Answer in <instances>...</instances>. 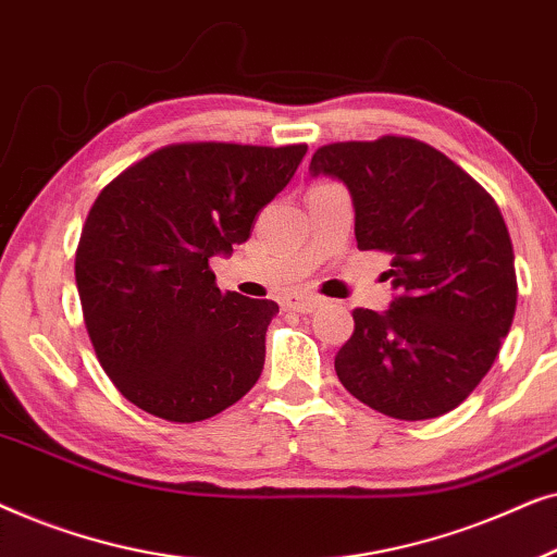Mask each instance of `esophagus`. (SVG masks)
<instances>
[{"instance_id":"obj_1","label":"esophagus","mask_w":557,"mask_h":557,"mask_svg":"<svg viewBox=\"0 0 557 557\" xmlns=\"http://www.w3.org/2000/svg\"><path fill=\"white\" fill-rule=\"evenodd\" d=\"M319 304H322V299H317V296H307V294L284 296V307L294 311H314Z\"/></svg>"}]
</instances>
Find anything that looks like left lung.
I'll use <instances>...</instances> for the list:
<instances>
[{
    "label": "left lung",
    "instance_id": "left-lung-1",
    "mask_svg": "<svg viewBox=\"0 0 557 557\" xmlns=\"http://www.w3.org/2000/svg\"><path fill=\"white\" fill-rule=\"evenodd\" d=\"M311 177L349 189L360 250L391 256L387 311L355 309L334 357L339 383L380 413L425 421L482 383L517 307L515 253L486 189L408 136L317 149Z\"/></svg>",
    "mask_w": 557,
    "mask_h": 557
}]
</instances>
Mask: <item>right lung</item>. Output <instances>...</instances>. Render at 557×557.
I'll return each instance as SVG.
<instances>
[{
    "label": "right lung",
    "instance_id": "1",
    "mask_svg": "<svg viewBox=\"0 0 557 557\" xmlns=\"http://www.w3.org/2000/svg\"><path fill=\"white\" fill-rule=\"evenodd\" d=\"M304 154L307 144H170L96 197L75 284L98 362L136 408L205 421L261 377L278 304L223 294L210 258L250 238Z\"/></svg>",
    "mask_w": 557,
    "mask_h": 557
}]
</instances>
